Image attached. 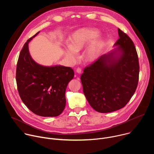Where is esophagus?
<instances>
[{"instance_id":"obj_1","label":"esophagus","mask_w":154,"mask_h":154,"mask_svg":"<svg viewBox=\"0 0 154 154\" xmlns=\"http://www.w3.org/2000/svg\"><path fill=\"white\" fill-rule=\"evenodd\" d=\"M76 71H77V73L80 74V73L82 72V69H81L80 68H77V69H76Z\"/></svg>"}]
</instances>
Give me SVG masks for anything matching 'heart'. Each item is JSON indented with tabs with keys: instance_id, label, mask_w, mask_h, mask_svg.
I'll use <instances>...</instances> for the list:
<instances>
[{
	"instance_id": "obj_1",
	"label": "heart",
	"mask_w": 154,
	"mask_h": 154,
	"mask_svg": "<svg viewBox=\"0 0 154 154\" xmlns=\"http://www.w3.org/2000/svg\"><path fill=\"white\" fill-rule=\"evenodd\" d=\"M99 32L94 29L83 28L72 34L69 42V48L64 51V57L69 61L74 62L77 59V53L82 51L89 42L96 38ZM103 41L101 38H97L93 41L86 50V56L89 60H94L98 55L102 46Z\"/></svg>"
}]
</instances>
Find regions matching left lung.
Here are the masks:
<instances>
[{"label": "left lung", "mask_w": 154, "mask_h": 154, "mask_svg": "<svg viewBox=\"0 0 154 154\" xmlns=\"http://www.w3.org/2000/svg\"><path fill=\"white\" fill-rule=\"evenodd\" d=\"M119 46L115 51L100 56L87 66L81 75L84 94L90 105L100 113L123 107L134 94L139 80L140 65L134 43L118 29ZM121 54L115 57L116 51Z\"/></svg>", "instance_id": "obj_1"}]
</instances>
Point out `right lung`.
Segmentation results:
<instances>
[{"mask_svg":"<svg viewBox=\"0 0 154 154\" xmlns=\"http://www.w3.org/2000/svg\"><path fill=\"white\" fill-rule=\"evenodd\" d=\"M38 33L27 41L19 54L16 72L17 90L21 100L33 113L57 116L65 108L66 90L74 72L70 67H46L33 60L28 45Z\"/></svg>","mask_w":154,"mask_h":154,"instance_id":"obj_1","label":"right lung"}]
</instances>
